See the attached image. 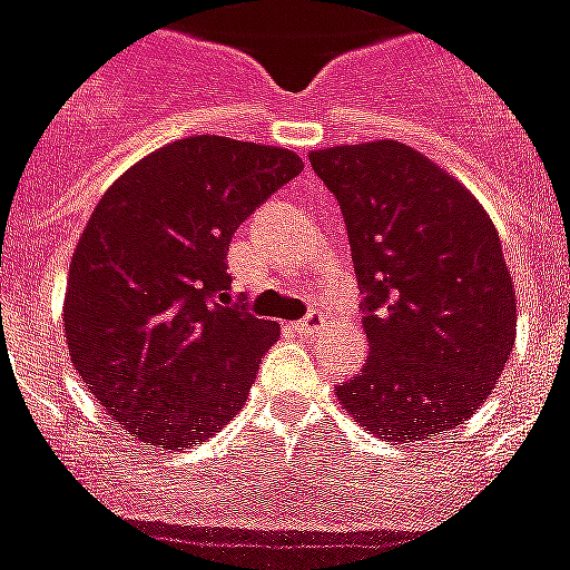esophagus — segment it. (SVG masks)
Segmentation results:
<instances>
[{
  "mask_svg": "<svg viewBox=\"0 0 570 570\" xmlns=\"http://www.w3.org/2000/svg\"><path fill=\"white\" fill-rule=\"evenodd\" d=\"M323 326H326V314L308 312L303 320H299V323H294V332L303 337H314Z\"/></svg>",
  "mask_w": 570,
  "mask_h": 570,
  "instance_id": "esophagus-1",
  "label": "esophagus"
}]
</instances>
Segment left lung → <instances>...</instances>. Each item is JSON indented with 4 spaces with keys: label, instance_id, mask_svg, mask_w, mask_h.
<instances>
[{
    "label": "left lung",
    "instance_id": "obj_1",
    "mask_svg": "<svg viewBox=\"0 0 570 570\" xmlns=\"http://www.w3.org/2000/svg\"><path fill=\"white\" fill-rule=\"evenodd\" d=\"M337 197L361 285L370 358L337 384L346 411L387 443L463 425L515 341V288L483 206L393 139L314 150Z\"/></svg>",
    "mask_w": 570,
    "mask_h": 570
}]
</instances>
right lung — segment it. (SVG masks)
I'll list each match as a JSON object with an SVG mask.
<instances>
[{
    "instance_id": "add662e5",
    "label": "right lung",
    "mask_w": 570,
    "mask_h": 570,
    "mask_svg": "<svg viewBox=\"0 0 570 570\" xmlns=\"http://www.w3.org/2000/svg\"><path fill=\"white\" fill-rule=\"evenodd\" d=\"M299 171L294 150L189 136L98 200L69 265L66 341L89 393L145 445L204 443L250 393L279 326L229 296L227 250Z\"/></svg>"
}]
</instances>
